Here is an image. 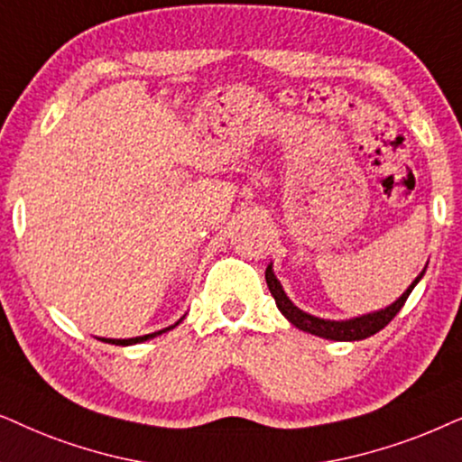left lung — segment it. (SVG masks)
Returning a JSON list of instances; mask_svg holds the SVG:
<instances>
[{"label":"left lung","instance_id":"left-lung-1","mask_svg":"<svg viewBox=\"0 0 462 462\" xmlns=\"http://www.w3.org/2000/svg\"><path fill=\"white\" fill-rule=\"evenodd\" d=\"M424 270H427V266H424ZM424 270L416 276L414 281H411V285L402 293V298H397L391 306H386L383 310L370 312V315L348 319V321H329V319H319L315 315H309V312L300 310L298 306L287 298L285 289H282L279 279L274 276L273 263H268L266 268V282L276 306H279V310L282 312V317H285L291 325H295V328L309 331L312 336L325 337V340L355 342V340H365V337L378 334L380 329L386 328V325L395 319L397 312L402 310V306L405 304V300H408V295L411 293V289H414L418 285V281L424 276Z\"/></svg>","mask_w":462,"mask_h":462}]
</instances>
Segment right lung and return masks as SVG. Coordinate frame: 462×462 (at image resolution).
I'll use <instances>...</instances> for the list:
<instances>
[{
    "instance_id": "right-lung-1",
    "label": "right lung",
    "mask_w": 462,
    "mask_h": 462,
    "mask_svg": "<svg viewBox=\"0 0 462 462\" xmlns=\"http://www.w3.org/2000/svg\"><path fill=\"white\" fill-rule=\"evenodd\" d=\"M183 319V317H181ZM181 319L177 321L175 325H169V328L160 329V331H153V334H145V336H139V337H128V340H112V337H98L101 342H109V344H116V346H131V344H137V342H145V340H152V337H156L160 334H167V331H171L173 328H177V325L181 323Z\"/></svg>"
}]
</instances>
